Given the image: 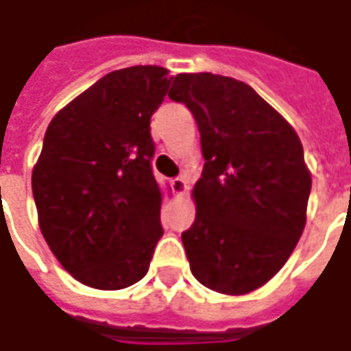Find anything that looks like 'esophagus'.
I'll use <instances>...</instances> for the list:
<instances>
[{
    "label": "esophagus",
    "mask_w": 351,
    "mask_h": 351,
    "mask_svg": "<svg viewBox=\"0 0 351 351\" xmlns=\"http://www.w3.org/2000/svg\"><path fill=\"white\" fill-rule=\"evenodd\" d=\"M171 189H173V193H178V195H182L183 191H185V187H187V183H185V180L183 178H173L171 180Z\"/></svg>",
    "instance_id": "esophagus-1"
}]
</instances>
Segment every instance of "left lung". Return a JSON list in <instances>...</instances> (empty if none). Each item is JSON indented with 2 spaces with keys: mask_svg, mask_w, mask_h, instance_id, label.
<instances>
[{
  "mask_svg": "<svg viewBox=\"0 0 351 351\" xmlns=\"http://www.w3.org/2000/svg\"><path fill=\"white\" fill-rule=\"evenodd\" d=\"M168 95L195 117L205 158L193 187L195 223L182 234L191 274L224 295L258 289L303 234L313 183L303 144L269 103L234 77L178 74Z\"/></svg>",
  "mask_w": 351,
  "mask_h": 351,
  "instance_id": "obj_1",
  "label": "left lung"
}]
</instances>
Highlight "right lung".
<instances>
[{
  "label": "right lung",
  "instance_id": "add662e5",
  "mask_svg": "<svg viewBox=\"0 0 351 351\" xmlns=\"http://www.w3.org/2000/svg\"><path fill=\"white\" fill-rule=\"evenodd\" d=\"M171 80L160 66L111 72L47 128L33 169L40 232L62 267L93 289L141 281L164 234L150 117Z\"/></svg>",
  "mask_w": 351,
  "mask_h": 351
}]
</instances>
